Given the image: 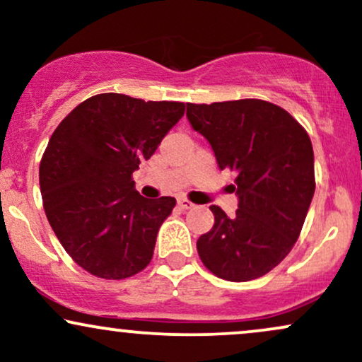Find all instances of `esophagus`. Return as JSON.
Masks as SVG:
<instances>
[{
	"instance_id": "34e87169",
	"label": "esophagus",
	"mask_w": 362,
	"mask_h": 362,
	"mask_svg": "<svg viewBox=\"0 0 362 362\" xmlns=\"http://www.w3.org/2000/svg\"><path fill=\"white\" fill-rule=\"evenodd\" d=\"M177 204L180 209H190V207H194V204L190 201H187V199H178Z\"/></svg>"
}]
</instances>
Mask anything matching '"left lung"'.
Masks as SVG:
<instances>
[{
	"label": "left lung",
	"instance_id": "obj_1",
	"mask_svg": "<svg viewBox=\"0 0 362 362\" xmlns=\"http://www.w3.org/2000/svg\"><path fill=\"white\" fill-rule=\"evenodd\" d=\"M187 119L235 173V216L211 206L214 226L197 240L202 264L221 279L271 272L291 252L315 194L313 146L293 115L271 102L187 103Z\"/></svg>",
	"mask_w": 362,
	"mask_h": 362
}]
</instances>
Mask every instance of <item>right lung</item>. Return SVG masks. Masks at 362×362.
Wrapping results in <instances>:
<instances>
[{"instance_id":"obj_1","label":"right lung","mask_w":362,"mask_h":362,"mask_svg":"<svg viewBox=\"0 0 362 362\" xmlns=\"http://www.w3.org/2000/svg\"><path fill=\"white\" fill-rule=\"evenodd\" d=\"M185 112L182 102L120 93L86 98L52 132L39 168L45 216L64 250L102 279H126L151 262L173 197L146 199L132 173Z\"/></svg>"}]
</instances>
